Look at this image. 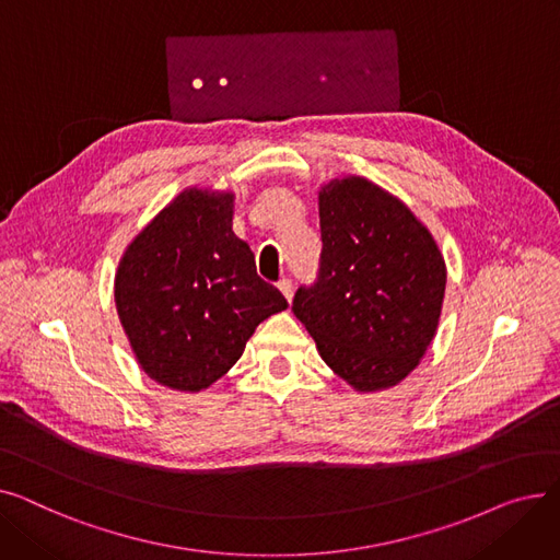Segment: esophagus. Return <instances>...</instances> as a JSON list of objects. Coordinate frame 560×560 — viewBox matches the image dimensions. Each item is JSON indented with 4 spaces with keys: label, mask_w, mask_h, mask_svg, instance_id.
I'll use <instances>...</instances> for the list:
<instances>
[{
    "label": "esophagus",
    "mask_w": 560,
    "mask_h": 560,
    "mask_svg": "<svg viewBox=\"0 0 560 560\" xmlns=\"http://www.w3.org/2000/svg\"><path fill=\"white\" fill-rule=\"evenodd\" d=\"M277 288L281 290V295H283L285 302L290 304V300H292V283H290V279H281V281L277 283Z\"/></svg>",
    "instance_id": "34e87169"
}]
</instances>
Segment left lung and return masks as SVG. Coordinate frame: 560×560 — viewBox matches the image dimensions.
Here are the masks:
<instances>
[{
	"mask_svg": "<svg viewBox=\"0 0 560 560\" xmlns=\"http://www.w3.org/2000/svg\"><path fill=\"white\" fill-rule=\"evenodd\" d=\"M322 268L292 313L357 393L388 390L413 372L443 313L447 265L431 231L359 174L319 186Z\"/></svg>",
	"mask_w": 560,
	"mask_h": 560,
	"instance_id": "8db88e82",
	"label": "left lung"
}]
</instances>
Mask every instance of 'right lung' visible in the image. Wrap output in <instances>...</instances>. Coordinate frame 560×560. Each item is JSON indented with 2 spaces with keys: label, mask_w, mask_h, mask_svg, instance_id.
Segmentation results:
<instances>
[{
  "label": "right lung",
  "mask_w": 560,
  "mask_h": 560,
  "mask_svg": "<svg viewBox=\"0 0 560 560\" xmlns=\"http://www.w3.org/2000/svg\"><path fill=\"white\" fill-rule=\"evenodd\" d=\"M235 192L188 186L127 245L115 308L142 372L201 393L243 357L262 319L288 308L233 233Z\"/></svg>",
  "instance_id": "1"
}]
</instances>
